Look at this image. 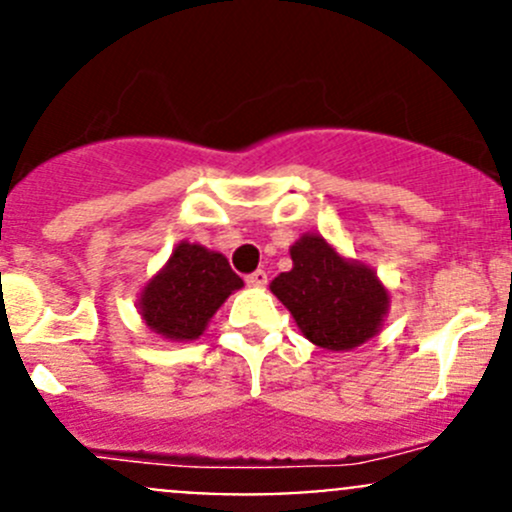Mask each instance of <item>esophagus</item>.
Segmentation results:
<instances>
[{
    "label": "esophagus",
    "mask_w": 512,
    "mask_h": 512,
    "mask_svg": "<svg viewBox=\"0 0 512 512\" xmlns=\"http://www.w3.org/2000/svg\"><path fill=\"white\" fill-rule=\"evenodd\" d=\"M245 282L250 287H265L267 285V272L265 270H255L252 275L245 277Z\"/></svg>",
    "instance_id": "obj_1"
}]
</instances>
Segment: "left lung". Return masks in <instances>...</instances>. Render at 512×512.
I'll return each instance as SVG.
<instances>
[{
    "label": "left lung",
    "mask_w": 512,
    "mask_h": 512,
    "mask_svg": "<svg viewBox=\"0 0 512 512\" xmlns=\"http://www.w3.org/2000/svg\"><path fill=\"white\" fill-rule=\"evenodd\" d=\"M292 270L272 280L299 332L329 352H347L374 337L389 312V292L371 267L339 255L322 235H302Z\"/></svg>",
    "instance_id": "left-lung-1"
}]
</instances>
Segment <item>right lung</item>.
<instances>
[{"label": "right lung", "mask_w": 512, "mask_h": 512, "mask_svg": "<svg viewBox=\"0 0 512 512\" xmlns=\"http://www.w3.org/2000/svg\"><path fill=\"white\" fill-rule=\"evenodd\" d=\"M242 280L220 252L180 242L163 270L143 287L138 309L148 327L170 342H193L208 327L210 317Z\"/></svg>", "instance_id": "1"}]
</instances>
